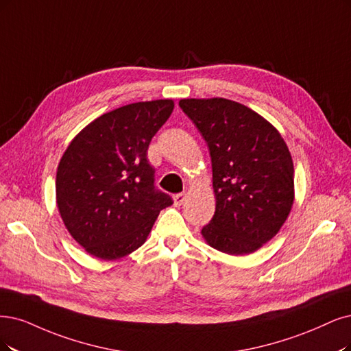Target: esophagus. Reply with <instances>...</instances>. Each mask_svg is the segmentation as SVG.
<instances>
[{"label": "esophagus", "mask_w": 351, "mask_h": 351, "mask_svg": "<svg viewBox=\"0 0 351 351\" xmlns=\"http://www.w3.org/2000/svg\"><path fill=\"white\" fill-rule=\"evenodd\" d=\"M172 199H173V205L180 206L185 201V193H176V195H173Z\"/></svg>", "instance_id": "obj_1"}]
</instances>
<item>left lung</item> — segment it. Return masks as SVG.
<instances>
[{
  "instance_id": "8db88e82",
  "label": "left lung",
  "mask_w": 351,
  "mask_h": 351,
  "mask_svg": "<svg viewBox=\"0 0 351 351\" xmlns=\"http://www.w3.org/2000/svg\"><path fill=\"white\" fill-rule=\"evenodd\" d=\"M179 107L210 147L215 214L201 234L230 256L254 253L274 239L295 199L293 162L266 119L226 98H186Z\"/></svg>"
}]
</instances>
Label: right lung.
Wrapping results in <instances>:
<instances>
[{"instance_id": "right-lung-1", "label": "right lung", "mask_w": 351, "mask_h": 351, "mask_svg": "<svg viewBox=\"0 0 351 351\" xmlns=\"http://www.w3.org/2000/svg\"><path fill=\"white\" fill-rule=\"evenodd\" d=\"M173 108L172 99L115 108L84 127L64 150L56 172L58 210L90 256L119 261L133 253L173 204L154 188L147 160L150 140Z\"/></svg>"}]
</instances>
